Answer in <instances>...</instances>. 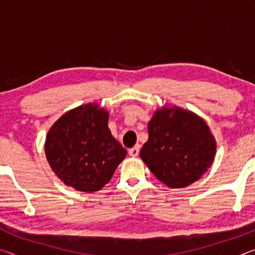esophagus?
<instances>
[{
  "mask_svg": "<svg viewBox=\"0 0 255 255\" xmlns=\"http://www.w3.org/2000/svg\"><path fill=\"white\" fill-rule=\"evenodd\" d=\"M129 155H130V156H132V157H136L138 154H139V145H136L135 147H132V148H130L129 149Z\"/></svg>",
  "mask_w": 255,
  "mask_h": 255,
  "instance_id": "obj_1",
  "label": "esophagus"
}]
</instances>
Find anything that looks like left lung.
Here are the masks:
<instances>
[{
  "label": "left lung",
  "mask_w": 255,
  "mask_h": 255,
  "mask_svg": "<svg viewBox=\"0 0 255 255\" xmlns=\"http://www.w3.org/2000/svg\"><path fill=\"white\" fill-rule=\"evenodd\" d=\"M215 154L216 140L207 124L176 107L155 112L148 123V140L139 153L152 173L173 189L199 180Z\"/></svg>",
  "instance_id": "left-lung-1"
}]
</instances>
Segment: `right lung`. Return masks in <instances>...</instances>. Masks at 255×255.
<instances>
[{
    "label": "right lung",
    "instance_id": "add662e5",
    "mask_svg": "<svg viewBox=\"0 0 255 255\" xmlns=\"http://www.w3.org/2000/svg\"><path fill=\"white\" fill-rule=\"evenodd\" d=\"M109 114L97 103L63 115L46 137V157L66 185L93 192L109 182L127 150L108 128Z\"/></svg>",
    "mask_w": 255,
    "mask_h": 255
}]
</instances>
